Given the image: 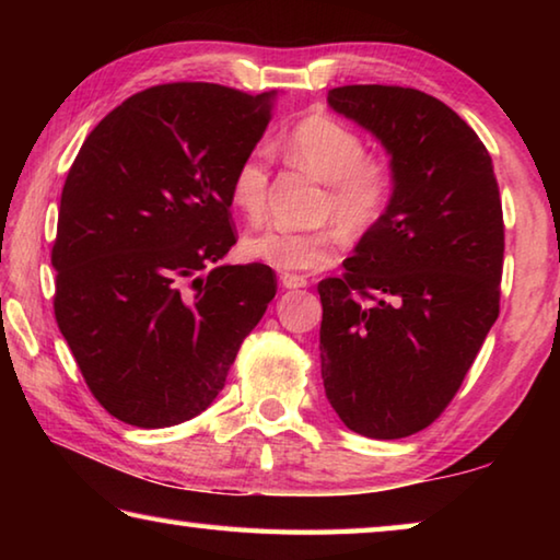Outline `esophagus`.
<instances>
[{
  "mask_svg": "<svg viewBox=\"0 0 560 560\" xmlns=\"http://www.w3.org/2000/svg\"><path fill=\"white\" fill-rule=\"evenodd\" d=\"M279 281L283 289H303L308 283L306 277H299V273H281Z\"/></svg>",
  "mask_w": 560,
  "mask_h": 560,
  "instance_id": "34e87169",
  "label": "esophagus"
}]
</instances>
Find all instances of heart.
Masks as SVG:
<instances>
[{
  "label": "heart",
  "instance_id": "b5f03b06",
  "mask_svg": "<svg viewBox=\"0 0 560 560\" xmlns=\"http://www.w3.org/2000/svg\"><path fill=\"white\" fill-rule=\"evenodd\" d=\"M293 167L326 183L320 217H336L350 234H368L385 220L395 197V167L383 155H365V140L355 128L328 113H308L279 140ZM230 200L249 222H259L269 200V165L261 150L240 160L230 179ZM343 230L326 224L311 232L283 226L244 236L246 259L293 273L318 271L338 259Z\"/></svg>",
  "mask_w": 560,
  "mask_h": 560
}]
</instances>
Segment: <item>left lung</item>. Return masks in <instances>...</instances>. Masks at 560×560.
I'll list each match as a JSON object with an SVG mask.
<instances>
[{
  "label": "left lung",
  "mask_w": 560,
  "mask_h": 560,
  "mask_svg": "<svg viewBox=\"0 0 560 560\" xmlns=\"http://www.w3.org/2000/svg\"><path fill=\"white\" fill-rule=\"evenodd\" d=\"M328 106L381 140L397 185L343 277L318 283L320 377L348 430L410 438L452 402L499 316L494 165L457 113L417 89L340 86Z\"/></svg>",
  "instance_id": "8db88e82"
}]
</instances>
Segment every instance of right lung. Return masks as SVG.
Wrapping results in <instances>:
<instances>
[{
  "label": "right lung",
  "instance_id": "obj_1",
  "mask_svg": "<svg viewBox=\"0 0 560 560\" xmlns=\"http://www.w3.org/2000/svg\"><path fill=\"white\" fill-rule=\"evenodd\" d=\"M277 93L163 83L113 108L66 177L54 314L93 397L136 428L200 415L277 296L236 244L230 179Z\"/></svg>",
  "mask_w": 560,
  "mask_h": 560
}]
</instances>
